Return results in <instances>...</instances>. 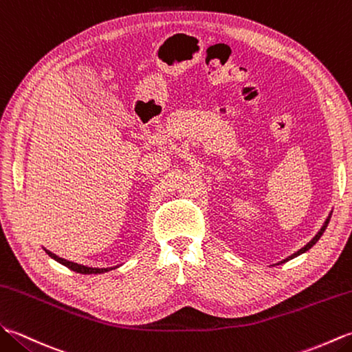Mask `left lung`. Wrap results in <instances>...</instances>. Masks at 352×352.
Instances as JSON below:
<instances>
[{
  "instance_id": "1",
  "label": "left lung",
  "mask_w": 352,
  "mask_h": 352,
  "mask_svg": "<svg viewBox=\"0 0 352 352\" xmlns=\"http://www.w3.org/2000/svg\"><path fill=\"white\" fill-rule=\"evenodd\" d=\"M329 221H330V217H329V218H327V220H325V223H324V226H322V228H321V230H319V232L316 233V236H315L314 239H311V241L309 242V244H307V245H304V247H302L301 250H298V252H296V253H294L292 256H289V257H287V259H285L283 262H280V263H285V262H287V261H291V259H294V257H296V256H300V254H302L304 252H307V250H309V248H311V247H314V245L316 244V242H318V239L322 236V233H324V230L327 229V226H329Z\"/></svg>"
}]
</instances>
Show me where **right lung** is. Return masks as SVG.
<instances>
[{
	"label": "right lung",
	"instance_id": "obj_1",
	"mask_svg": "<svg viewBox=\"0 0 352 352\" xmlns=\"http://www.w3.org/2000/svg\"><path fill=\"white\" fill-rule=\"evenodd\" d=\"M46 253H48L52 257V259H56L61 265H65V267H67L69 270H72L75 272H80V274H100V272H105V271L110 270V268H89V267H84V265H78V263H74V262H69L66 259H61V257L48 252V250H46Z\"/></svg>",
	"mask_w": 352,
	"mask_h": 352
}]
</instances>
